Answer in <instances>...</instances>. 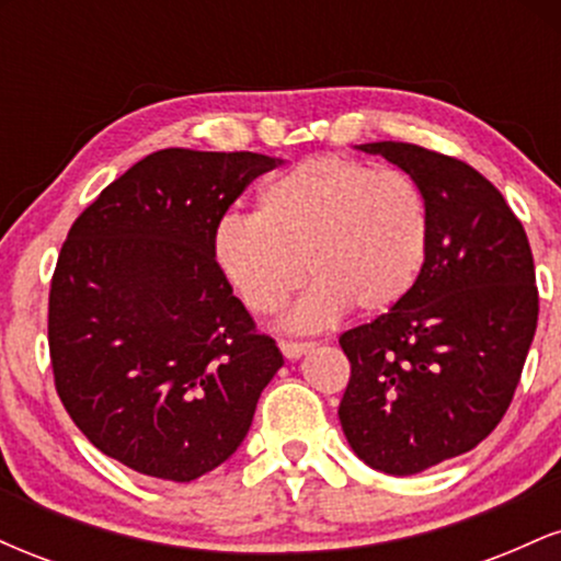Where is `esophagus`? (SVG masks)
I'll use <instances>...</instances> for the list:
<instances>
[{"mask_svg": "<svg viewBox=\"0 0 561 561\" xmlns=\"http://www.w3.org/2000/svg\"><path fill=\"white\" fill-rule=\"evenodd\" d=\"M313 345H317V343H298V340H282L279 351L285 353V358H300L302 353L311 351Z\"/></svg>", "mask_w": 561, "mask_h": 561, "instance_id": "esophagus-1", "label": "esophagus"}]
</instances>
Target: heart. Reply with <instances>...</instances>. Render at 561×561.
Listing matches in <instances>:
<instances>
[{
    "label": "heart",
    "mask_w": 561,
    "mask_h": 561,
    "mask_svg": "<svg viewBox=\"0 0 561 561\" xmlns=\"http://www.w3.org/2000/svg\"><path fill=\"white\" fill-rule=\"evenodd\" d=\"M430 210L401 169L340 156L308 158L261 190L255 216L229 214L214 229V259L244 306L272 317L313 285L295 327L330 324L356 306L388 311L420 279Z\"/></svg>",
    "instance_id": "obj_1"
}]
</instances>
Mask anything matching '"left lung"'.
Returning a JSON list of instances; mask_svg holds the SVG:
<instances>
[{"label":"left lung","mask_w":561,"mask_h":561,"mask_svg":"<svg viewBox=\"0 0 561 561\" xmlns=\"http://www.w3.org/2000/svg\"><path fill=\"white\" fill-rule=\"evenodd\" d=\"M358 150L409 173L430 210L416 285L340 334L343 433L358 459L403 478L467 454L504 420L538 324L536 266L504 195L465 160L409 141Z\"/></svg>","instance_id":"left-lung-1"}]
</instances>
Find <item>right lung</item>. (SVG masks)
Instances as JSON below:
<instances>
[{"mask_svg":"<svg viewBox=\"0 0 561 561\" xmlns=\"http://www.w3.org/2000/svg\"><path fill=\"white\" fill-rule=\"evenodd\" d=\"M282 160L158 150L76 218L49 287L55 388L76 427L147 478L229 459L285 358L231 293L214 229Z\"/></svg>","mask_w":561,"mask_h":561,"instance_id":"add662e5","label":"right lung"}]
</instances>
